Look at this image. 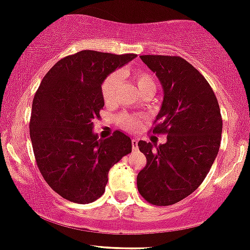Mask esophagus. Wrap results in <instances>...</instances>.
<instances>
[{"mask_svg": "<svg viewBox=\"0 0 250 250\" xmlns=\"http://www.w3.org/2000/svg\"><path fill=\"white\" fill-rule=\"evenodd\" d=\"M132 148H133L134 151L138 150V140L134 139V138L132 139Z\"/></svg>", "mask_w": 250, "mask_h": 250, "instance_id": "1", "label": "esophagus"}]
</instances>
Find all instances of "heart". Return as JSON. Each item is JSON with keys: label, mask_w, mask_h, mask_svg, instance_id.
Instances as JSON below:
<instances>
[{"label": "heart", "mask_w": 250, "mask_h": 250, "mask_svg": "<svg viewBox=\"0 0 250 250\" xmlns=\"http://www.w3.org/2000/svg\"><path fill=\"white\" fill-rule=\"evenodd\" d=\"M127 74L130 75L132 79L136 81L137 86H138L139 91L147 87H156V81L153 75L144 69L134 68L127 72ZM120 81V75L118 73H111L110 75L105 78V80L102 83V94L105 99V102L110 103L114 99L117 93L118 85H119ZM119 124L122 127H124L125 130H137L139 127V120L136 117L130 116V114H122L119 118Z\"/></svg>", "instance_id": "b5f03b06"}]
</instances>
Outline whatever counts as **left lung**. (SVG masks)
I'll list each match as a JSON object with an SVG mask.
<instances>
[{"instance_id": "1", "label": "left lung", "mask_w": 250, "mask_h": 250, "mask_svg": "<svg viewBox=\"0 0 250 250\" xmlns=\"http://www.w3.org/2000/svg\"><path fill=\"white\" fill-rule=\"evenodd\" d=\"M164 91L153 133L167 143L153 147L139 140L146 165L137 176L140 195L155 206H171L201 186L218 153L222 117L206 78L181 57L140 55Z\"/></svg>"}]
</instances>
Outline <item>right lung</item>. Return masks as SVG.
<instances>
[{
	"label": "right lung",
	"mask_w": 250,
	"mask_h": 250,
	"mask_svg": "<svg viewBox=\"0 0 250 250\" xmlns=\"http://www.w3.org/2000/svg\"><path fill=\"white\" fill-rule=\"evenodd\" d=\"M136 54L81 50L59 60L34 95L29 133L39 170L61 197L85 204L100 197L108 171L132 151L130 137L93 133L104 107L102 83Z\"/></svg>",
	"instance_id": "add662e5"
}]
</instances>
